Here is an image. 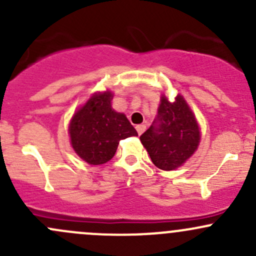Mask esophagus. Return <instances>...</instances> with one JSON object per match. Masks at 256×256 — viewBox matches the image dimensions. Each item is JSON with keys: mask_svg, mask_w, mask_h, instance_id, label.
<instances>
[{"mask_svg": "<svg viewBox=\"0 0 256 256\" xmlns=\"http://www.w3.org/2000/svg\"><path fill=\"white\" fill-rule=\"evenodd\" d=\"M144 130H146V125H144V124H141V125L136 126V131H138V135H141V134H142Z\"/></svg>", "mask_w": 256, "mask_h": 256, "instance_id": "obj_1", "label": "esophagus"}]
</instances>
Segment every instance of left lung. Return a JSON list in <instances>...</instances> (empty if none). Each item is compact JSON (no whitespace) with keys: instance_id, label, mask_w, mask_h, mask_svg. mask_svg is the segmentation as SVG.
Wrapping results in <instances>:
<instances>
[{"instance_id":"obj_1","label":"left lung","mask_w":256,"mask_h":256,"mask_svg":"<svg viewBox=\"0 0 256 256\" xmlns=\"http://www.w3.org/2000/svg\"><path fill=\"white\" fill-rule=\"evenodd\" d=\"M200 138L194 115L180 95L174 102L162 95L157 118L140 136L154 166L164 171L184 164L197 150Z\"/></svg>"}]
</instances>
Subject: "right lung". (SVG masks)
Here are the masks:
<instances>
[{
  "label": "right lung",
  "instance_id": "obj_1",
  "mask_svg": "<svg viewBox=\"0 0 256 256\" xmlns=\"http://www.w3.org/2000/svg\"><path fill=\"white\" fill-rule=\"evenodd\" d=\"M112 99L110 92L92 95L70 121L72 146L89 164L110 161L121 140L138 136L128 118L112 110Z\"/></svg>",
  "mask_w": 256,
  "mask_h": 256
}]
</instances>
